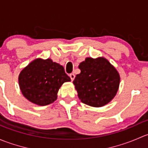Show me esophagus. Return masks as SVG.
I'll list each match as a JSON object with an SVG mask.
<instances>
[{"label":"esophagus","mask_w":148,"mask_h":148,"mask_svg":"<svg viewBox=\"0 0 148 148\" xmlns=\"http://www.w3.org/2000/svg\"><path fill=\"white\" fill-rule=\"evenodd\" d=\"M69 77H70V78H71V81H74V78H75V75H74V74H70Z\"/></svg>","instance_id":"34e87169"}]
</instances>
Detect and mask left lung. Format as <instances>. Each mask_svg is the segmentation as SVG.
I'll list each match as a JSON object with an SVG mask.
<instances>
[{
  "label": "left lung",
  "instance_id": "left-lung-1",
  "mask_svg": "<svg viewBox=\"0 0 148 148\" xmlns=\"http://www.w3.org/2000/svg\"><path fill=\"white\" fill-rule=\"evenodd\" d=\"M81 70L73 84L82 102L95 107L108 104L117 94L120 77L107 59L88 57L79 65Z\"/></svg>",
  "mask_w": 148,
  "mask_h": 148
}]
</instances>
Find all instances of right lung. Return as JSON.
<instances>
[{
    "label": "right lung",
    "instance_id": "right-lung-1",
    "mask_svg": "<svg viewBox=\"0 0 148 148\" xmlns=\"http://www.w3.org/2000/svg\"><path fill=\"white\" fill-rule=\"evenodd\" d=\"M71 79L64 69L51 59H36L23 69L18 84L23 96L34 104L45 106L57 99L59 88Z\"/></svg>",
    "mask_w": 148,
    "mask_h": 148
}]
</instances>
